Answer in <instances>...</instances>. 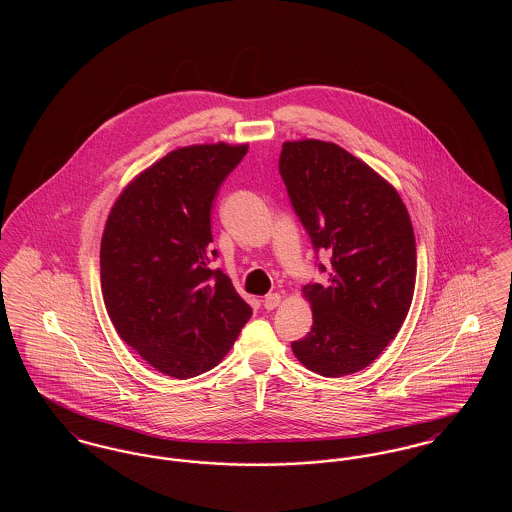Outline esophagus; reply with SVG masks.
Listing matches in <instances>:
<instances>
[{
    "instance_id": "esophagus-1",
    "label": "esophagus",
    "mask_w": 512,
    "mask_h": 512,
    "mask_svg": "<svg viewBox=\"0 0 512 512\" xmlns=\"http://www.w3.org/2000/svg\"><path fill=\"white\" fill-rule=\"evenodd\" d=\"M280 301H282L280 293H268L267 297L263 299V305H265L267 311H272V309H276L280 305Z\"/></svg>"
}]
</instances>
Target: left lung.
<instances>
[{
  "instance_id": "1",
  "label": "left lung",
  "mask_w": 512,
  "mask_h": 512,
  "mask_svg": "<svg viewBox=\"0 0 512 512\" xmlns=\"http://www.w3.org/2000/svg\"><path fill=\"white\" fill-rule=\"evenodd\" d=\"M278 165L317 259L320 251L332 255L328 280L303 288L313 328L293 341V355L326 378L359 372L409 313L416 278L411 217L382 176L336 144L286 142Z\"/></svg>"
}]
</instances>
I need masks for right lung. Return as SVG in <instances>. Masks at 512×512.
Segmentation results:
<instances>
[{"label":"right lung","instance_id":"1","mask_svg":"<svg viewBox=\"0 0 512 512\" xmlns=\"http://www.w3.org/2000/svg\"><path fill=\"white\" fill-rule=\"evenodd\" d=\"M247 146L174 149L126 186L101 238V292L119 336L155 370L219 365L253 311L209 263L211 209Z\"/></svg>","mask_w":512,"mask_h":512}]
</instances>
